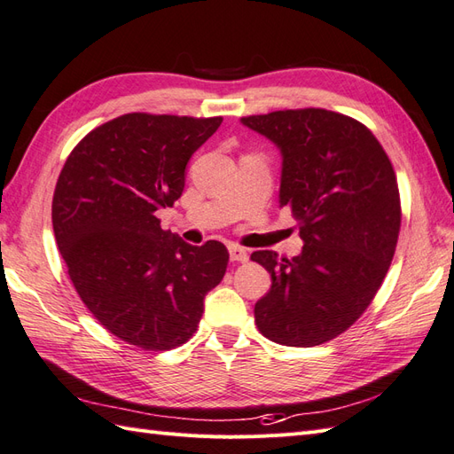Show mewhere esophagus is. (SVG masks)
<instances>
[{
	"instance_id": "1",
	"label": "esophagus",
	"mask_w": 454,
	"mask_h": 454,
	"mask_svg": "<svg viewBox=\"0 0 454 454\" xmlns=\"http://www.w3.org/2000/svg\"><path fill=\"white\" fill-rule=\"evenodd\" d=\"M229 256L233 262H247L248 260V252L242 248V247H237V245H231L229 247Z\"/></svg>"
}]
</instances>
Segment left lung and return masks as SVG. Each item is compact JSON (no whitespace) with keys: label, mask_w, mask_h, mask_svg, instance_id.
I'll list each match as a JSON object with an SVG mask.
<instances>
[{"label":"left lung","mask_w":454,"mask_h":454,"mask_svg":"<svg viewBox=\"0 0 454 454\" xmlns=\"http://www.w3.org/2000/svg\"><path fill=\"white\" fill-rule=\"evenodd\" d=\"M283 158L279 204L304 240L294 258L254 252L271 289L254 306L263 337L285 347L322 345L373 301L401 229V198L381 144L356 119L319 107L242 117Z\"/></svg>","instance_id":"left-lung-1"}]
</instances>
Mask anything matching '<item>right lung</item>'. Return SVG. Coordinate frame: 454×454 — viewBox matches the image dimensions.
<instances>
[{
    "label": "right lung",
    "instance_id": "right-lung-1",
    "mask_svg": "<svg viewBox=\"0 0 454 454\" xmlns=\"http://www.w3.org/2000/svg\"><path fill=\"white\" fill-rule=\"evenodd\" d=\"M221 121L121 115L88 132L59 173L51 221L69 278L98 322L129 345L181 347L223 279L221 242L186 245L156 214L179 200L186 163Z\"/></svg>",
    "mask_w": 454,
    "mask_h": 454
}]
</instances>
